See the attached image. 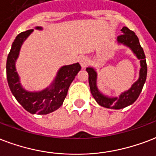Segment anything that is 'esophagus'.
I'll use <instances>...</instances> for the list:
<instances>
[{"label": "esophagus", "instance_id": "1", "mask_svg": "<svg viewBox=\"0 0 156 156\" xmlns=\"http://www.w3.org/2000/svg\"><path fill=\"white\" fill-rule=\"evenodd\" d=\"M78 61H79V64H80V65L82 66L83 69H84V68L86 67L87 65V64H88V59H87V58L86 56L80 57Z\"/></svg>", "mask_w": 156, "mask_h": 156}]
</instances>
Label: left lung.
Wrapping results in <instances>:
<instances>
[{"mask_svg":"<svg viewBox=\"0 0 156 156\" xmlns=\"http://www.w3.org/2000/svg\"><path fill=\"white\" fill-rule=\"evenodd\" d=\"M121 32L122 34L117 37V43L128 47L140 60L139 78L130 88L122 92L119 97H109L105 95L100 91L97 87V72L96 69L93 67H87L86 69L87 72L88 73L89 86L94 99L101 106L114 110H120L133 104L136 101L143 88L147 75L146 55L140 45L138 37L134 32L131 31L127 27H123L121 29Z\"/></svg>","mask_w":156,"mask_h":156,"instance_id":"1","label":"left lung"}]
</instances>
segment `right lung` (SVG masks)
<instances>
[{
	"mask_svg": "<svg viewBox=\"0 0 156 156\" xmlns=\"http://www.w3.org/2000/svg\"><path fill=\"white\" fill-rule=\"evenodd\" d=\"M35 29L42 30L41 27ZM34 29H29L20 33L12 43L6 61V76L9 89L17 101L31 114L47 115L59 109L67 96L70 84L80 71L78 63L64 65L59 68L55 78L51 85L41 91H31L23 87L15 63L19 58L23 43Z\"/></svg>",
	"mask_w": 156,
	"mask_h": 156,
	"instance_id": "1",
	"label": "right lung"
}]
</instances>
